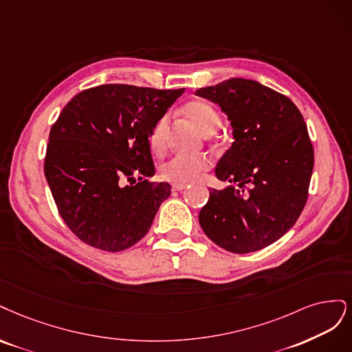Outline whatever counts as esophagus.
Masks as SVG:
<instances>
[{
	"instance_id": "esophagus-1",
	"label": "esophagus",
	"mask_w": 352,
	"mask_h": 352,
	"mask_svg": "<svg viewBox=\"0 0 352 352\" xmlns=\"http://www.w3.org/2000/svg\"><path fill=\"white\" fill-rule=\"evenodd\" d=\"M187 187V184H173V190H175V191H181V190H184Z\"/></svg>"
}]
</instances>
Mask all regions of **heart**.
Masks as SVG:
<instances>
[{
	"mask_svg": "<svg viewBox=\"0 0 352 352\" xmlns=\"http://www.w3.org/2000/svg\"><path fill=\"white\" fill-rule=\"evenodd\" d=\"M187 118L203 134H212L219 127L217 111L206 100H191L186 105ZM166 129V117L157 120L149 134V146L153 152H161L164 147V134ZM210 164L201 155L177 153L166 160L161 166V174L166 181L175 184H186L195 181L201 173L209 169Z\"/></svg>",
	"mask_w": 352,
	"mask_h": 352,
	"instance_id": "obj_1",
	"label": "heart"
}]
</instances>
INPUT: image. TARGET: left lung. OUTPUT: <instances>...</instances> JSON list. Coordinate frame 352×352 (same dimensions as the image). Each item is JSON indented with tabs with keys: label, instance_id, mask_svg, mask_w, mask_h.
I'll use <instances>...</instances> for the list:
<instances>
[{
	"label": "left lung",
	"instance_id": "1",
	"mask_svg": "<svg viewBox=\"0 0 352 352\" xmlns=\"http://www.w3.org/2000/svg\"><path fill=\"white\" fill-rule=\"evenodd\" d=\"M228 116L232 146L217 165L218 179L199 213L201 230L231 253L262 250L291 230L309 197L314 152L294 102L254 80L234 77L201 87Z\"/></svg>",
	"mask_w": 352,
	"mask_h": 352
}]
</instances>
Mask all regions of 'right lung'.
I'll use <instances>...</instances> for the list:
<instances>
[{"label":"right lung","instance_id":"add662e5","mask_svg":"<svg viewBox=\"0 0 352 352\" xmlns=\"http://www.w3.org/2000/svg\"><path fill=\"white\" fill-rule=\"evenodd\" d=\"M183 92L102 85L61 111L50 131L43 173L60 217L83 243L114 253L149 231L171 195L168 183L149 179V134ZM126 180L131 184L122 186Z\"/></svg>","mask_w":352,"mask_h":352}]
</instances>
